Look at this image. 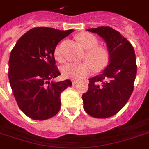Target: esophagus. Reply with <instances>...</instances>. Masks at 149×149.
Here are the masks:
<instances>
[{"mask_svg": "<svg viewBox=\"0 0 149 149\" xmlns=\"http://www.w3.org/2000/svg\"><path fill=\"white\" fill-rule=\"evenodd\" d=\"M77 80H74V79H72V86H75L76 84H77Z\"/></svg>", "mask_w": 149, "mask_h": 149, "instance_id": "34e87169", "label": "esophagus"}]
</instances>
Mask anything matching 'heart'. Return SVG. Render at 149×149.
<instances>
[{"label": "heart", "mask_w": 149, "mask_h": 149, "mask_svg": "<svg viewBox=\"0 0 149 149\" xmlns=\"http://www.w3.org/2000/svg\"><path fill=\"white\" fill-rule=\"evenodd\" d=\"M84 49L86 50L85 58L88 62L80 63H67L62 67V74L65 78L79 79L88 76L93 70L96 72L101 71L109 63L110 55L106 48L98 45V40L95 36L88 32H81L77 36ZM54 56L56 60L63 62V57L59 46L55 49Z\"/></svg>", "instance_id": "heart-1"}]
</instances>
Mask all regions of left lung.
I'll return each instance as SVG.
<instances>
[{"label": "left lung", "instance_id": "left-lung-1", "mask_svg": "<svg viewBox=\"0 0 149 149\" xmlns=\"http://www.w3.org/2000/svg\"><path fill=\"white\" fill-rule=\"evenodd\" d=\"M86 30L105 41L110 59L100 74L89 79L88 91L82 96L84 111L93 118H110L125 106L134 90L137 73L134 48L120 32L108 26Z\"/></svg>", "mask_w": 149, "mask_h": 149}]
</instances>
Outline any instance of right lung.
I'll return each mask as SVG.
<instances>
[{"mask_svg":"<svg viewBox=\"0 0 149 149\" xmlns=\"http://www.w3.org/2000/svg\"><path fill=\"white\" fill-rule=\"evenodd\" d=\"M73 31L34 28L11 50L8 71L10 87L19 108L33 120L56 115L60 109L61 93L72 86L70 79L57 83L52 79L60 75L56 66L55 49Z\"/></svg>","mask_w":149,"mask_h":149,"instance_id":"add662e5","label":"right lung"}]
</instances>
